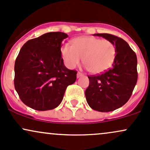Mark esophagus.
<instances>
[{"mask_svg":"<svg viewBox=\"0 0 150 150\" xmlns=\"http://www.w3.org/2000/svg\"><path fill=\"white\" fill-rule=\"evenodd\" d=\"M83 76V74L81 73V72H78L77 73V78H79V77H81Z\"/></svg>","mask_w":150,"mask_h":150,"instance_id":"esophagus-1","label":"esophagus"}]
</instances>
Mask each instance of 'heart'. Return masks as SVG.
Masks as SVG:
<instances>
[{"label":"heart","instance_id":"b5f03b06","mask_svg":"<svg viewBox=\"0 0 150 150\" xmlns=\"http://www.w3.org/2000/svg\"><path fill=\"white\" fill-rule=\"evenodd\" d=\"M62 54L69 68L78 66L83 57L87 69L98 74L111 67L115 59L116 48L110 40L95 37H80L73 40V45H64Z\"/></svg>","mask_w":150,"mask_h":150}]
</instances>
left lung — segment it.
I'll list each match as a JSON object with an SVG mask.
<instances>
[{
  "instance_id": "obj_1",
  "label": "left lung",
  "mask_w": 150,
  "mask_h": 150,
  "mask_svg": "<svg viewBox=\"0 0 150 150\" xmlns=\"http://www.w3.org/2000/svg\"><path fill=\"white\" fill-rule=\"evenodd\" d=\"M115 45L116 56L112 68L101 74L88 76L85 96L89 106L99 112L116 110L128 101L137 81L136 54L122 38L110 34H95Z\"/></svg>"
}]
</instances>
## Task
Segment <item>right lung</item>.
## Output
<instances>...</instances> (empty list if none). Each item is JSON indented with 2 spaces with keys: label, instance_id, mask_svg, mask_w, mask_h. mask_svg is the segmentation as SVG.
I'll return each instance as SVG.
<instances>
[{
  "label": "right lung",
  "instance_id": "add662e5",
  "mask_svg": "<svg viewBox=\"0 0 150 150\" xmlns=\"http://www.w3.org/2000/svg\"><path fill=\"white\" fill-rule=\"evenodd\" d=\"M66 33L52 32L28 40L15 63L14 85L20 98L37 110H48L61 103L77 71L68 69L62 57V42Z\"/></svg>",
  "mask_w": 150,
  "mask_h": 150
}]
</instances>
